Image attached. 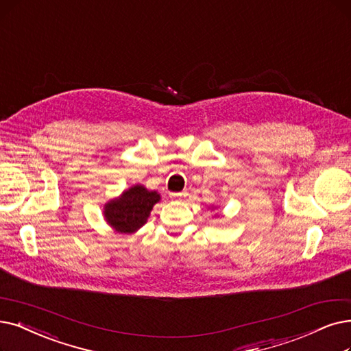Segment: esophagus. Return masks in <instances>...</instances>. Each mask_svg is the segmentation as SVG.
<instances>
[{"mask_svg":"<svg viewBox=\"0 0 351 351\" xmlns=\"http://www.w3.org/2000/svg\"><path fill=\"white\" fill-rule=\"evenodd\" d=\"M186 195V193H173L171 194V199L173 200H181Z\"/></svg>","mask_w":351,"mask_h":351,"instance_id":"esophagus-1","label":"esophagus"}]
</instances>
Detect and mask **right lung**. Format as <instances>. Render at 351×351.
<instances>
[{
    "instance_id": "1",
    "label": "right lung",
    "mask_w": 351,
    "mask_h": 351,
    "mask_svg": "<svg viewBox=\"0 0 351 351\" xmlns=\"http://www.w3.org/2000/svg\"><path fill=\"white\" fill-rule=\"evenodd\" d=\"M158 200V193L148 191L143 186H135L125 191L119 200L106 204L105 217L115 230L132 233L147 221L152 206Z\"/></svg>"
}]
</instances>
